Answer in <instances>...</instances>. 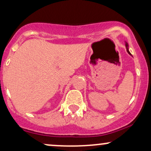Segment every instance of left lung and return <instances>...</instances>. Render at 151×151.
<instances>
[{"mask_svg":"<svg viewBox=\"0 0 151 151\" xmlns=\"http://www.w3.org/2000/svg\"><path fill=\"white\" fill-rule=\"evenodd\" d=\"M125 43H126V44H125V45H126V50H127V52H128V53L130 55H131V56L133 57V55H131V53H130V51H129V46H128V43H127L126 41H125Z\"/></svg>","mask_w":151,"mask_h":151,"instance_id":"left-lung-1","label":"left lung"}]
</instances>
